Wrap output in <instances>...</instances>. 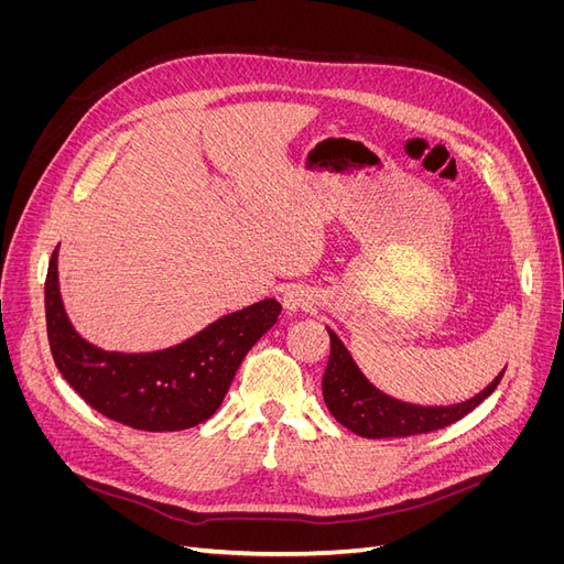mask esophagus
Masks as SVG:
<instances>
[{"mask_svg":"<svg viewBox=\"0 0 564 564\" xmlns=\"http://www.w3.org/2000/svg\"><path fill=\"white\" fill-rule=\"evenodd\" d=\"M282 303H284L286 311H305V308H311V305H313V294L303 286H292V289H286V292H284Z\"/></svg>","mask_w":564,"mask_h":564,"instance_id":"esophagus-1","label":"esophagus"}]
</instances>
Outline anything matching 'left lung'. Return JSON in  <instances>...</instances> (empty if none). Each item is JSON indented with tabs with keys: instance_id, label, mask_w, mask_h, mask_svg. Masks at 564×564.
<instances>
[{
	"instance_id": "1",
	"label": "left lung",
	"mask_w": 564,
	"mask_h": 564,
	"mask_svg": "<svg viewBox=\"0 0 564 564\" xmlns=\"http://www.w3.org/2000/svg\"><path fill=\"white\" fill-rule=\"evenodd\" d=\"M329 332L332 340V355L327 369H324L322 379V395L327 402L332 416L346 425L355 435H362L369 440L379 437H406L419 433L440 431L445 425L456 423L464 419L468 412L485 402L494 390H497L503 371L494 379L482 392H477L475 398L449 404V406H421L409 404L402 400H395L381 392L377 386L369 383L360 367L355 365L352 355L348 348L340 344V338Z\"/></svg>"
}]
</instances>
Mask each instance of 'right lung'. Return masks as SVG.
<instances>
[{
  "mask_svg": "<svg viewBox=\"0 0 564 564\" xmlns=\"http://www.w3.org/2000/svg\"><path fill=\"white\" fill-rule=\"evenodd\" d=\"M58 249L48 261L44 303L54 362L79 398L104 416L135 431H185L216 414L245 355L282 305L263 299L216 319L183 344L158 352H108L70 324L58 289Z\"/></svg>",
  "mask_w": 564,
  "mask_h": 564,
  "instance_id": "obj_1",
  "label": "right lung"
}]
</instances>
